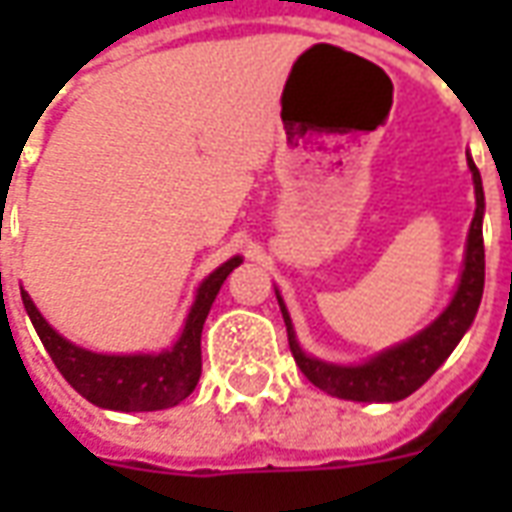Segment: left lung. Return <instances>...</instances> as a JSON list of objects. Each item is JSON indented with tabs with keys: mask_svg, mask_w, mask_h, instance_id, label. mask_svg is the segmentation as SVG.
<instances>
[{
	"mask_svg": "<svg viewBox=\"0 0 512 512\" xmlns=\"http://www.w3.org/2000/svg\"><path fill=\"white\" fill-rule=\"evenodd\" d=\"M469 169H472L477 208H474L472 227H469V238H466V260H463L461 282H458V290L452 296L450 307L441 312L428 329L414 334L411 340L395 345V348H386L365 365H329V362H321V359L307 356L301 351L288 310L282 304V296L277 293L279 310H282V318H285V326H288L290 354L296 359V365L301 367V373L310 378L318 389H323L326 395L343 397V400H359V403H395V400H403L411 392H417L419 386L444 365V359L452 354V348L461 343L466 329L472 326L485 285V194L483 180H480V172L474 167L472 158H469Z\"/></svg>",
	"mask_w": 512,
	"mask_h": 512,
	"instance_id": "8db88e82",
	"label": "left lung"
}]
</instances>
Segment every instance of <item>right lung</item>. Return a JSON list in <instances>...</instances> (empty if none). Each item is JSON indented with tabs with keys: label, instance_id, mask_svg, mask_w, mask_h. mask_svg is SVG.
I'll list each match as a JSON object with an SVG mask.
<instances>
[{
	"label": "right lung",
	"instance_id": "1",
	"mask_svg": "<svg viewBox=\"0 0 512 512\" xmlns=\"http://www.w3.org/2000/svg\"><path fill=\"white\" fill-rule=\"evenodd\" d=\"M238 266H241V257H230L211 277L202 279L178 343L161 354H93L54 332L24 288H21V301L40 343L49 351L51 362L79 395L87 397L95 406L112 408V411H161L186 400L200 381L202 323L208 318L224 279Z\"/></svg>",
	"mask_w": 512,
	"mask_h": 512
}]
</instances>
